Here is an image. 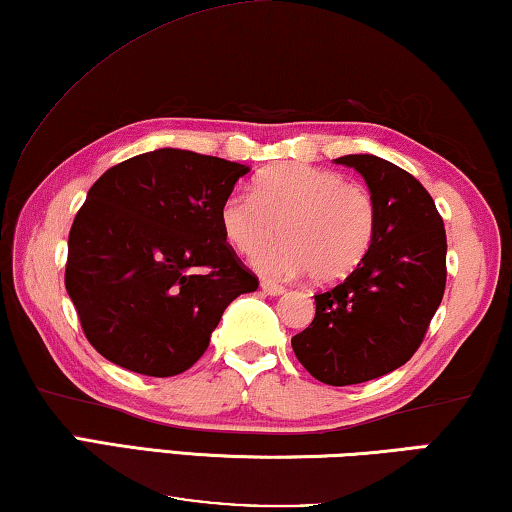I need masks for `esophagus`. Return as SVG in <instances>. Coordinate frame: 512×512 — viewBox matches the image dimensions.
<instances>
[{
  "label": "esophagus",
  "mask_w": 512,
  "mask_h": 512,
  "mask_svg": "<svg viewBox=\"0 0 512 512\" xmlns=\"http://www.w3.org/2000/svg\"><path fill=\"white\" fill-rule=\"evenodd\" d=\"M259 287H262L264 294H269V296H282L287 291L285 287L278 285V282H271V280H262V285Z\"/></svg>",
  "instance_id": "esophagus-1"
}]
</instances>
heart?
<instances>
[{
	"instance_id": "obj_1",
	"label": "heart",
	"mask_w": 512,
	"mask_h": 512,
	"mask_svg": "<svg viewBox=\"0 0 512 512\" xmlns=\"http://www.w3.org/2000/svg\"><path fill=\"white\" fill-rule=\"evenodd\" d=\"M225 241L253 259L266 278L312 273L316 282H337L367 257L376 234V207L367 189L346 184L335 170L307 164H275L253 182V198L232 193L218 209Z\"/></svg>"
}]
</instances>
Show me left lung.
<instances>
[{"instance_id": "left-lung-1", "label": "left lung", "mask_w": 512, "mask_h": 512, "mask_svg": "<svg viewBox=\"0 0 512 512\" xmlns=\"http://www.w3.org/2000/svg\"><path fill=\"white\" fill-rule=\"evenodd\" d=\"M376 207L367 257L342 285L314 296L310 328L291 337L298 362L326 385L344 387L403 367L424 339L446 285V232L415 177L376 154H346Z\"/></svg>"}]
</instances>
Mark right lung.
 <instances>
[{
    "label": "right lung",
    "mask_w": 512,
    "mask_h": 512,
    "mask_svg": "<svg viewBox=\"0 0 512 512\" xmlns=\"http://www.w3.org/2000/svg\"><path fill=\"white\" fill-rule=\"evenodd\" d=\"M250 166L159 148L109 168L72 223L66 289L88 342L118 367L177 376L207 351L225 307L257 289L218 209ZM198 265H207L205 274Z\"/></svg>",
    "instance_id": "obj_1"
}]
</instances>
